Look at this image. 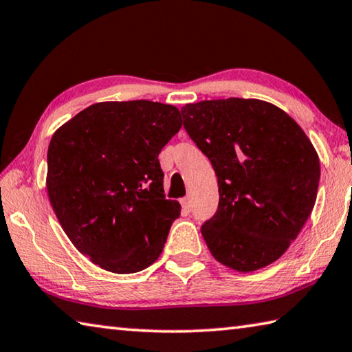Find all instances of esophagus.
<instances>
[{"label":"esophagus","instance_id":"34e87169","mask_svg":"<svg viewBox=\"0 0 352 352\" xmlns=\"http://www.w3.org/2000/svg\"><path fill=\"white\" fill-rule=\"evenodd\" d=\"M182 206H183V209H184V210H188V212H189L190 208H192V200H190L189 197L183 198V200H182Z\"/></svg>","mask_w":352,"mask_h":352}]
</instances>
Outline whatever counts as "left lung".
<instances>
[{
	"label": "left lung",
	"instance_id": "8db88e82",
	"mask_svg": "<svg viewBox=\"0 0 352 352\" xmlns=\"http://www.w3.org/2000/svg\"><path fill=\"white\" fill-rule=\"evenodd\" d=\"M183 126L219 180V208L201 235L217 261L239 272L282 257L314 208L320 162L302 127L254 98L182 107Z\"/></svg>",
	"mask_w": 352,
	"mask_h": 352
}]
</instances>
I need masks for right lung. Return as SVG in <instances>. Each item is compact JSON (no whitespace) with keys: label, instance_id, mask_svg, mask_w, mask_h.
Returning a JSON list of instances; mask_svg holds the SVG:
<instances>
[{"label":"right lung","instance_id":"obj_1","mask_svg":"<svg viewBox=\"0 0 352 352\" xmlns=\"http://www.w3.org/2000/svg\"><path fill=\"white\" fill-rule=\"evenodd\" d=\"M180 127L175 106L104 101L54 133L49 200L70 241L92 263L132 274L160 257L180 203L166 200L158 154Z\"/></svg>","mask_w":352,"mask_h":352}]
</instances>
